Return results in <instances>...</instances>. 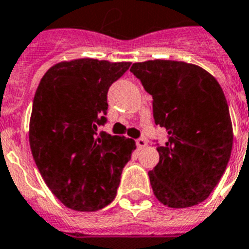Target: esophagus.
<instances>
[{
    "label": "esophagus",
    "mask_w": 249,
    "mask_h": 249,
    "mask_svg": "<svg viewBox=\"0 0 249 249\" xmlns=\"http://www.w3.org/2000/svg\"><path fill=\"white\" fill-rule=\"evenodd\" d=\"M136 145H137L138 149H143L147 145V141H146L145 138H138V140H136Z\"/></svg>",
    "instance_id": "obj_1"
}]
</instances>
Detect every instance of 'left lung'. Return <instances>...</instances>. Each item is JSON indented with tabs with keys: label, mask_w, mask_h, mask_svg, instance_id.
<instances>
[{
	"label": "left lung",
	"mask_w": 249,
	"mask_h": 249,
	"mask_svg": "<svg viewBox=\"0 0 249 249\" xmlns=\"http://www.w3.org/2000/svg\"><path fill=\"white\" fill-rule=\"evenodd\" d=\"M153 96L155 124L167 130L155 141L159 163L149 172L155 197L170 208L206 200L230 160L232 125L223 90L193 64L171 60L136 62L130 68Z\"/></svg>",
	"instance_id": "1"
}]
</instances>
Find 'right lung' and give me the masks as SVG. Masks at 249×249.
Masks as SVG:
<instances>
[{"label":"right lung","mask_w":249,"mask_h":249,"mask_svg":"<svg viewBox=\"0 0 249 249\" xmlns=\"http://www.w3.org/2000/svg\"><path fill=\"white\" fill-rule=\"evenodd\" d=\"M130 62L81 58L52 66L35 92L30 146L41 178L66 208L96 212L116 197L136 142L99 132L109 87Z\"/></svg>","instance_id":"obj_1"}]
</instances>
